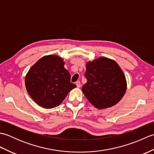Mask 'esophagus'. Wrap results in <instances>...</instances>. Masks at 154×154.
Masks as SVG:
<instances>
[{
  "instance_id": "1",
  "label": "esophagus",
  "mask_w": 154,
  "mask_h": 154,
  "mask_svg": "<svg viewBox=\"0 0 154 154\" xmlns=\"http://www.w3.org/2000/svg\"><path fill=\"white\" fill-rule=\"evenodd\" d=\"M76 86H77V88H79L81 87V83H80L79 81H78L76 82Z\"/></svg>"
}]
</instances>
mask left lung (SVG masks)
Wrapping results in <instances>:
<instances>
[{"mask_svg":"<svg viewBox=\"0 0 154 154\" xmlns=\"http://www.w3.org/2000/svg\"><path fill=\"white\" fill-rule=\"evenodd\" d=\"M87 82L82 91L87 100L99 109L115 105L126 93L125 75L115 61L100 57L86 65Z\"/></svg>","mask_w":154,"mask_h":154,"instance_id":"8db88e82","label":"left lung"}]
</instances>
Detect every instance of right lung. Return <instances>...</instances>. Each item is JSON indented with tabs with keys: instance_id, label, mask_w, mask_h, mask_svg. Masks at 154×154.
I'll return each instance as SVG.
<instances>
[{
	"instance_id": "1",
	"label": "right lung",
	"mask_w": 154,
	"mask_h": 154,
	"mask_svg": "<svg viewBox=\"0 0 154 154\" xmlns=\"http://www.w3.org/2000/svg\"><path fill=\"white\" fill-rule=\"evenodd\" d=\"M64 64L63 58L49 55L40 58L29 69L25 77V86L39 106L44 109L56 107L76 87L70 82L71 75Z\"/></svg>"
}]
</instances>
